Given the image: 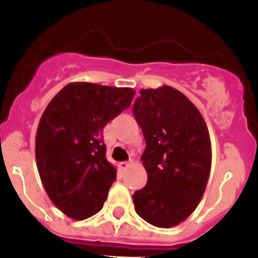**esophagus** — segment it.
<instances>
[{"mask_svg":"<svg viewBox=\"0 0 258 258\" xmlns=\"http://www.w3.org/2000/svg\"><path fill=\"white\" fill-rule=\"evenodd\" d=\"M118 166H119V168H121V170H126V168L130 166V161H124V162H119Z\"/></svg>","mask_w":258,"mask_h":258,"instance_id":"1","label":"esophagus"}]
</instances>
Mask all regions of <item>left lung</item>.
Segmentation results:
<instances>
[{
	"label": "left lung",
	"instance_id": "obj_1",
	"mask_svg": "<svg viewBox=\"0 0 258 258\" xmlns=\"http://www.w3.org/2000/svg\"><path fill=\"white\" fill-rule=\"evenodd\" d=\"M134 116L142 128L147 183L134 194L137 215L161 228L177 226L199 206L210 177L209 130L196 106L171 86L140 91Z\"/></svg>",
	"mask_w": 258,
	"mask_h": 258
}]
</instances>
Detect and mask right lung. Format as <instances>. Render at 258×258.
<instances>
[{"label": "right lung", "mask_w": 258, "mask_h": 258, "mask_svg": "<svg viewBox=\"0 0 258 258\" xmlns=\"http://www.w3.org/2000/svg\"><path fill=\"white\" fill-rule=\"evenodd\" d=\"M135 90L90 82L64 86L43 111L36 134V163L54 206L81 221L103 207L116 179L102 130L132 102Z\"/></svg>", "instance_id": "obj_1"}]
</instances>
